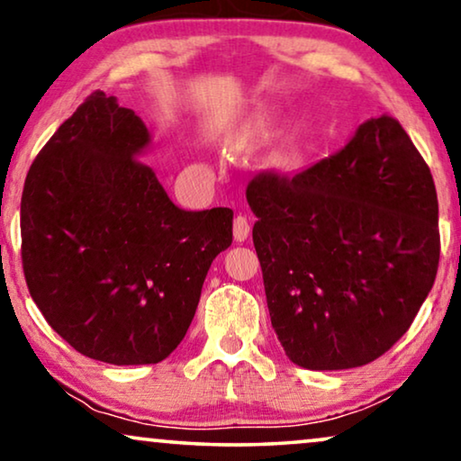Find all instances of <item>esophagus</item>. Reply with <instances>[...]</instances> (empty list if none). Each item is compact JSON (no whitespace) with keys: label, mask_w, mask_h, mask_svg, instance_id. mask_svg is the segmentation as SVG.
<instances>
[{"label":"esophagus","mask_w":461,"mask_h":461,"mask_svg":"<svg viewBox=\"0 0 461 461\" xmlns=\"http://www.w3.org/2000/svg\"><path fill=\"white\" fill-rule=\"evenodd\" d=\"M249 232H251L249 220L245 218V216H237V218H235V224H232V235H235V241H237V243L248 241Z\"/></svg>","instance_id":"34e87169"}]
</instances>
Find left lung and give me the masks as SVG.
I'll use <instances>...</instances> for the list:
<instances>
[{"label":"left lung","instance_id":"obj_1","mask_svg":"<svg viewBox=\"0 0 461 461\" xmlns=\"http://www.w3.org/2000/svg\"><path fill=\"white\" fill-rule=\"evenodd\" d=\"M270 323L289 361L361 367L413 323L438 268L430 169L396 119H369L342 150L248 185Z\"/></svg>","mask_w":461,"mask_h":461}]
</instances>
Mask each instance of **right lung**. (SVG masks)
Wrapping results in <instances>:
<instances>
[{
  "label": "right lung",
  "mask_w": 461,
  "mask_h": 461,
  "mask_svg": "<svg viewBox=\"0 0 461 461\" xmlns=\"http://www.w3.org/2000/svg\"><path fill=\"white\" fill-rule=\"evenodd\" d=\"M134 111L92 94L31 166L21 201L23 268L50 327L111 365L167 358L186 336L232 210L174 205L142 155Z\"/></svg>",
  "instance_id": "obj_1"
}]
</instances>
